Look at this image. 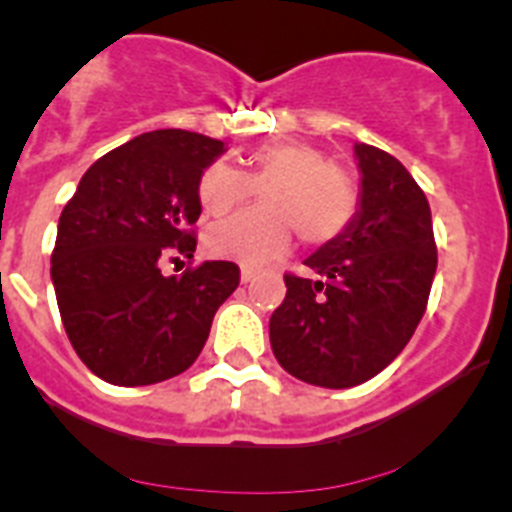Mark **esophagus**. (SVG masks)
<instances>
[{"label": "esophagus", "instance_id": "1", "mask_svg": "<svg viewBox=\"0 0 512 512\" xmlns=\"http://www.w3.org/2000/svg\"><path fill=\"white\" fill-rule=\"evenodd\" d=\"M253 277H256V269H253V266H248V264H243L241 266V282H251Z\"/></svg>", "mask_w": 512, "mask_h": 512}]
</instances>
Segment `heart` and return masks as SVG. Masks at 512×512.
<instances>
[{
	"instance_id": "heart-1",
	"label": "heart",
	"mask_w": 512,
	"mask_h": 512,
	"mask_svg": "<svg viewBox=\"0 0 512 512\" xmlns=\"http://www.w3.org/2000/svg\"><path fill=\"white\" fill-rule=\"evenodd\" d=\"M248 164V174L223 158L202 169L197 197L210 215L241 207L256 187L266 184L261 192L264 210L241 212L207 230L210 253L246 264H269L287 251L292 230L305 243L320 246L348 228L356 212V187L328 153L302 140H279L253 148Z\"/></svg>"
}]
</instances>
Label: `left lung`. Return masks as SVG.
Returning <instances> with one entry per match:
<instances>
[{
  "mask_svg": "<svg viewBox=\"0 0 512 512\" xmlns=\"http://www.w3.org/2000/svg\"><path fill=\"white\" fill-rule=\"evenodd\" d=\"M356 158L359 212L305 261L318 279L284 274L287 297L269 320L279 364L330 390L377 377L408 346L438 264L431 207L410 171L366 143Z\"/></svg>",
  "mask_w": 512,
  "mask_h": 512,
  "instance_id": "obj_1",
  "label": "left lung"
}]
</instances>
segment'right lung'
I'll list each match as a JSON object with an SVG mask.
<instances>
[{
	"mask_svg": "<svg viewBox=\"0 0 512 512\" xmlns=\"http://www.w3.org/2000/svg\"><path fill=\"white\" fill-rule=\"evenodd\" d=\"M220 153L223 140L189 130L143 133L97 158L63 207L51 253L58 310L104 382L143 387L189 369L241 282L233 261L161 274L164 261L194 256L197 182Z\"/></svg>",
	"mask_w": 512,
	"mask_h": 512,
	"instance_id": "add662e5",
	"label": "right lung"
}]
</instances>
